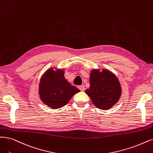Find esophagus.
Here are the masks:
<instances>
[{
    "mask_svg": "<svg viewBox=\"0 0 153 153\" xmlns=\"http://www.w3.org/2000/svg\"><path fill=\"white\" fill-rule=\"evenodd\" d=\"M79 89L81 91H84V90H85V87H84V86H83V85L79 86Z\"/></svg>",
    "mask_w": 153,
    "mask_h": 153,
    "instance_id": "34e87169",
    "label": "esophagus"
}]
</instances>
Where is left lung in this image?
<instances>
[{
	"instance_id": "obj_1",
	"label": "left lung",
	"mask_w": 153,
	"mask_h": 153,
	"mask_svg": "<svg viewBox=\"0 0 153 153\" xmlns=\"http://www.w3.org/2000/svg\"><path fill=\"white\" fill-rule=\"evenodd\" d=\"M89 84L85 93L98 108L108 110L119 100L122 94L120 84L114 74L108 70H92Z\"/></svg>"
}]
</instances>
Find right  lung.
<instances>
[{
    "mask_svg": "<svg viewBox=\"0 0 153 153\" xmlns=\"http://www.w3.org/2000/svg\"><path fill=\"white\" fill-rule=\"evenodd\" d=\"M80 91L72 86L64 77V71L50 68L42 76L39 85V94L42 102L53 109L67 104L74 95Z\"/></svg>",
    "mask_w": 153,
    "mask_h": 153,
    "instance_id": "add662e5",
    "label": "right lung"
}]
</instances>
